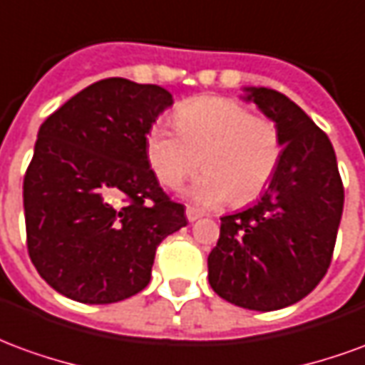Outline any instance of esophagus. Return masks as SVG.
I'll return each instance as SVG.
<instances>
[{"mask_svg": "<svg viewBox=\"0 0 365 365\" xmlns=\"http://www.w3.org/2000/svg\"><path fill=\"white\" fill-rule=\"evenodd\" d=\"M185 217H187V221H190V222H195V221H197V219H201L203 215L199 213V211H195V209H191V207H187V209H185Z\"/></svg>", "mask_w": 365, "mask_h": 365, "instance_id": "esophagus-1", "label": "esophagus"}]
</instances>
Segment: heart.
Wrapping results in <instances>:
<instances>
[{
  "mask_svg": "<svg viewBox=\"0 0 365 365\" xmlns=\"http://www.w3.org/2000/svg\"><path fill=\"white\" fill-rule=\"evenodd\" d=\"M174 123L178 133L162 125L146 133V160L168 190H180L199 170V160L205 174L191 187L199 205H221L230 197L245 205L274 180L283 140L268 117L252 115L230 97L201 96L178 107Z\"/></svg>",
  "mask_w": 365,
  "mask_h": 365,
  "instance_id": "obj_1",
  "label": "heart"
}]
</instances>
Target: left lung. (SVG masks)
Here are the masks:
<instances>
[{
  "mask_svg": "<svg viewBox=\"0 0 365 365\" xmlns=\"http://www.w3.org/2000/svg\"><path fill=\"white\" fill-rule=\"evenodd\" d=\"M246 91L279 128L282 162L256 205L221 217L209 283L232 305L275 311L307 297L327 274L344 185L329 136L299 105L268 88Z\"/></svg>",
  "mask_w": 365,
  "mask_h": 365,
  "instance_id": "1",
  "label": "left lung"
}]
</instances>
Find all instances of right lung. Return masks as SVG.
Returning <instances> with one entry per match:
<instances>
[{"instance_id":"1","label":"right lung","mask_w":365,"mask_h":365,"mask_svg":"<svg viewBox=\"0 0 365 365\" xmlns=\"http://www.w3.org/2000/svg\"><path fill=\"white\" fill-rule=\"evenodd\" d=\"M168 105L160 86L107 78L41 125L23 205L29 256L52 289L90 305L133 297L160 242L187 225L146 160V133Z\"/></svg>"}]
</instances>
